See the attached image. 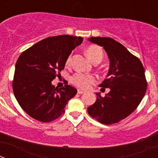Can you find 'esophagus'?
Segmentation results:
<instances>
[{
	"label": "esophagus",
	"instance_id": "1",
	"mask_svg": "<svg viewBox=\"0 0 158 158\" xmlns=\"http://www.w3.org/2000/svg\"><path fill=\"white\" fill-rule=\"evenodd\" d=\"M77 93H78V94H83V93H85V92L82 91V90H81V89H78Z\"/></svg>",
	"mask_w": 158,
	"mask_h": 158
}]
</instances>
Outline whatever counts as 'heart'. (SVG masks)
<instances>
[{"instance_id": "heart-1", "label": "heart", "mask_w": 158, "mask_h": 158, "mask_svg": "<svg viewBox=\"0 0 158 158\" xmlns=\"http://www.w3.org/2000/svg\"><path fill=\"white\" fill-rule=\"evenodd\" d=\"M85 54L89 59L94 64L100 63L103 59V56H104L102 49L96 45H91L88 47L85 51ZM70 60L71 57L69 56L66 61L67 65H69ZM96 81V77L93 75L78 73L73 77L71 81L77 87L82 89H87L91 86V85L94 84Z\"/></svg>"}]
</instances>
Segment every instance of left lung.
<instances>
[{
    "label": "left lung",
    "instance_id": "left-lung-1",
    "mask_svg": "<svg viewBox=\"0 0 158 158\" xmlns=\"http://www.w3.org/2000/svg\"><path fill=\"white\" fill-rule=\"evenodd\" d=\"M88 40L103 47L110 62L107 78L99 85L108 88L110 92L104 97L96 93V101L88 107V113L103 124L115 123L131 115L144 97L147 87L144 67L139 58L111 38L91 37Z\"/></svg>",
    "mask_w": 158,
    "mask_h": 158
}]
</instances>
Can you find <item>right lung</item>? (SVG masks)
<instances>
[{
    "mask_svg": "<svg viewBox=\"0 0 158 158\" xmlns=\"http://www.w3.org/2000/svg\"><path fill=\"white\" fill-rule=\"evenodd\" d=\"M82 41L81 36H53L35 43L19 55L12 89L19 106L27 115L47 123L65 112V105L77 90L69 85L58 89L51 81L59 76L69 54Z\"/></svg>",
    "mask_w": 158,
    "mask_h": 158,
    "instance_id": "right-lung-1",
    "label": "right lung"
}]
</instances>
